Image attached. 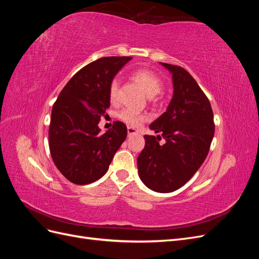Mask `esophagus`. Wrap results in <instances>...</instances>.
<instances>
[{"label":"esophagus","mask_w":259,"mask_h":259,"mask_svg":"<svg viewBox=\"0 0 259 259\" xmlns=\"http://www.w3.org/2000/svg\"><path fill=\"white\" fill-rule=\"evenodd\" d=\"M137 133H138V131H137V130L133 128V127H127V134H128V136H131V135H134V134H137Z\"/></svg>","instance_id":"obj_1"}]
</instances>
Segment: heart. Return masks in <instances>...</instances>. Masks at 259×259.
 I'll use <instances>...</instances> for the list:
<instances>
[{
  "label": "heart",
  "mask_w": 259,
  "mask_h": 259,
  "mask_svg": "<svg viewBox=\"0 0 259 259\" xmlns=\"http://www.w3.org/2000/svg\"><path fill=\"white\" fill-rule=\"evenodd\" d=\"M133 77L143 86L145 92L147 93V95L150 97L155 96L156 94H159L163 89V81L161 77L153 71H150V70L138 69L136 71L133 72ZM119 86L120 83L116 77L109 84L108 95L111 104H115L117 103V100H119ZM117 116H119V119L123 121L125 124H127L128 126L133 127L138 126L140 123L145 122L148 119V116L146 114L139 113L128 108L122 109L119 114H117Z\"/></svg>",
  "instance_id": "1"
}]
</instances>
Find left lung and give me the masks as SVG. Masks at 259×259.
Wrapping results in <instances>:
<instances>
[{
	"mask_svg": "<svg viewBox=\"0 0 259 259\" xmlns=\"http://www.w3.org/2000/svg\"><path fill=\"white\" fill-rule=\"evenodd\" d=\"M161 65L171 73L174 94L167 110L150 128L161 137L145 135L137 159L142 182L153 191L167 193L183 187L204 162L214 137V114L209 100L192 75L179 66Z\"/></svg>",
	"mask_w": 259,
	"mask_h": 259,
	"instance_id": "8db88e82",
	"label": "left lung"
}]
</instances>
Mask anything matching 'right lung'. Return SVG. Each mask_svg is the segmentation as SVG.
I'll use <instances>...</instances> for the list:
<instances>
[{
	"label": "right lung",
	"instance_id": "obj_1",
	"mask_svg": "<svg viewBox=\"0 0 259 259\" xmlns=\"http://www.w3.org/2000/svg\"><path fill=\"white\" fill-rule=\"evenodd\" d=\"M132 57H103L79 70L52 109L49 145L60 173L75 185L103 177L126 138V125L115 121L101 134L100 116L110 107L109 84Z\"/></svg>",
	"mask_w": 259,
	"mask_h": 259
}]
</instances>
